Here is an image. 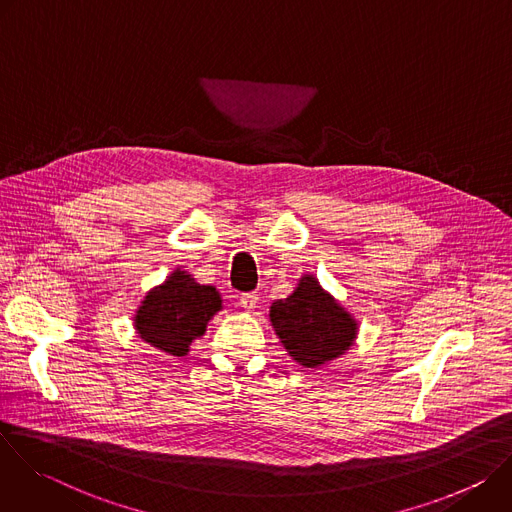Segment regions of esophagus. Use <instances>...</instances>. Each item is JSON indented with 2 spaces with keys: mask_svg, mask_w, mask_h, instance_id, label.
<instances>
[{
  "mask_svg": "<svg viewBox=\"0 0 512 512\" xmlns=\"http://www.w3.org/2000/svg\"><path fill=\"white\" fill-rule=\"evenodd\" d=\"M257 294L255 291H247V294H241V306L245 308V310H255V306H257Z\"/></svg>",
  "mask_w": 512,
  "mask_h": 512,
  "instance_id": "esophagus-1",
  "label": "esophagus"
}]
</instances>
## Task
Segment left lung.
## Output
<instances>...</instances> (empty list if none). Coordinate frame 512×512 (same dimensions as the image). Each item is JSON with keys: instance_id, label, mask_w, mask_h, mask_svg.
Here are the masks:
<instances>
[{"instance_id": "1", "label": "left lung", "mask_w": 512, "mask_h": 512, "mask_svg": "<svg viewBox=\"0 0 512 512\" xmlns=\"http://www.w3.org/2000/svg\"><path fill=\"white\" fill-rule=\"evenodd\" d=\"M271 324L291 358L304 367L340 356L354 340L356 324L314 277H302L300 287L271 306Z\"/></svg>"}]
</instances>
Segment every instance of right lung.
<instances>
[{"label":"right lung","mask_w":512,"mask_h":512,"mask_svg":"<svg viewBox=\"0 0 512 512\" xmlns=\"http://www.w3.org/2000/svg\"><path fill=\"white\" fill-rule=\"evenodd\" d=\"M218 310L221 296L212 285H200L184 271H176L145 298L137 310L135 328L145 342L172 356H184Z\"/></svg>","instance_id":"add662e5"}]
</instances>
